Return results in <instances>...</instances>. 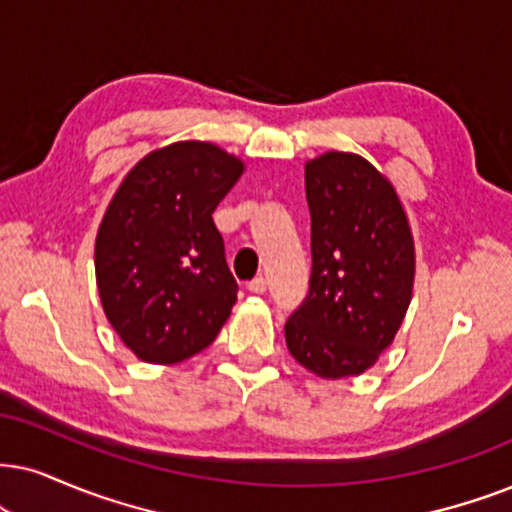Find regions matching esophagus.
I'll return each instance as SVG.
<instances>
[{
    "label": "esophagus",
    "mask_w": 512,
    "mask_h": 512,
    "mask_svg": "<svg viewBox=\"0 0 512 512\" xmlns=\"http://www.w3.org/2000/svg\"><path fill=\"white\" fill-rule=\"evenodd\" d=\"M248 290H250V293H257V295H262L264 290H267V278H264V276H257V278H252V281L248 283Z\"/></svg>",
    "instance_id": "esophagus-1"
}]
</instances>
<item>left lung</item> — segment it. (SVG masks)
I'll return each mask as SVG.
<instances>
[{
  "label": "left lung",
  "instance_id": "obj_1",
  "mask_svg": "<svg viewBox=\"0 0 512 512\" xmlns=\"http://www.w3.org/2000/svg\"><path fill=\"white\" fill-rule=\"evenodd\" d=\"M312 215L309 293L286 321L288 352L321 378L359 375L392 345L411 302L413 238L392 184L354 153L304 165Z\"/></svg>",
  "mask_w": 512,
  "mask_h": 512
}]
</instances>
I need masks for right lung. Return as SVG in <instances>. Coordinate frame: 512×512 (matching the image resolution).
<instances>
[{"mask_svg":"<svg viewBox=\"0 0 512 512\" xmlns=\"http://www.w3.org/2000/svg\"><path fill=\"white\" fill-rule=\"evenodd\" d=\"M243 163L205 141L146 155L120 184L96 236L103 312L141 361L177 364L205 349L236 302L212 212Z\"/></svg>","mask_w":512,"mask_h":512,"instance_id":"right-lung-1","label":"right lung"}]
</instances>
